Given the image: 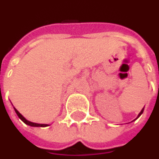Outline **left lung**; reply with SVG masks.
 <instances>
[{"instance_id":"1","label":"left lung","mask_w":159,"mask_h":159,"mask_svg":"<svg viewBox=\"0 0 159 159\" xmlns=\"http://www.w3.org/2000/svg\"><path fill=\"white\" fill-rule=\"evenodd\" d=\"M143 109H144V108H143V109H142V111H141V112H140V114L138 115V116H137V118H138V117H140V116H141V115H142V114L143 113ZM137 118H136V119H137ZM136 119H135V120H136Z\"/></svg>"}]
</instances>
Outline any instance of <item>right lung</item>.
Masks as SVG:
<instances>
[{
  "mask_svg": "<svg viewBox=\"0 0 159 159\" xmlns=\"http://www.w3.org/2000/svg\"><path fill=\"white\" fill-rule=\"evenodd\" d=\"M14 109H15V112H16V114L17 115V116H18V117H19V118H20V119H21V120H22L26 125H28V126H30V127H43H43H47V126H49L48 124H38V123L30 122V121L27 120V119H26V118H25V117H24V116H22V115H21V114H20V113H19L16 108H14Z\"/></svg>",
  "mask_w": 159,
  "mask_h": 159,
  "instance_id": "add662e5",
  "label": "right lung"
}]
</instances>
